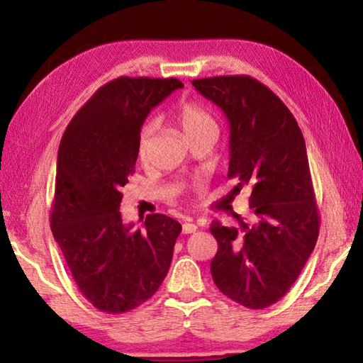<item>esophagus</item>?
Wrapping results in <instances>:
<instances>
[{"label":"esophagus","instance_id":"obj_1","mask_svg":"<svg viewBox=\"0 0 363 363\" xmlns=\"http://www.w3.org/2000/svg\"><path fill=\"white\" fill-rule=\"evenodd\" d=\"M196 230V225L192 223H186L182 225V233H194Z\"/></svg>","mask_w":363,"mask_h":363}]
</instances>
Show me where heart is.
<instances>
[{
    "instance_id": "b5f03b06",
    "label": "heart",
    "mask_w": 363,
    "mask_h": 363,
    "mask_svg": "<svg viewBox=\"0 0 363 363\" xmlns=\"http://www.w3.org/2000/svg\"><path fill=\"white\" fill-rule=\"evenodd\" d=\"M173 116H174L176 125L181 128V131L184 133V136L189 139V143L190 140H194L195 138L203 136L206 133L218 131V125L213 116L208 113L203 107L195 102H189V101L179 102L177 104V107L174 108ZM153 138H155V128H153L152 123H145V125L140 128L138 145H136L138 158L143 163H145L147 160L150 158Z\"/></svg>"
}]
</instances>
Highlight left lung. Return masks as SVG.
Segmentation results:
<instances>
[{"instance_id":"left-lung-1","label":"left lung","mask_w":363,"mask_h":363,"mask_svg":"<svg viewBox=\"0 0 363 363\" xmlns=\"http://www.w3.org/2000/svg\"><path fill=\"white\" fill-rule=\"evenodd\" d=\"M201 96L223 110L230 126L227 177L251 189V224L213 220L218 242L211 261L216 286L248 309L285 296L314 250L320 229L306 143L280 97L248 75L194 79Z\"/></svg>"}]
</instances>
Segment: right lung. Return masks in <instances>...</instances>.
Masks as SVG:
<instances>
[{"mask_svg":"<svg viewBox=\"0 0 363 363\" xmlns=\"http://www.w3.org/2000/svg\"><path fill=\"white\" fill-rule=\"evenodd\" d=\"M182 86L177 78L112 79L78 110L60 140L52 235L78 290L101 312L136 309L169 270L181 224L149 214L144 229H133L118 208L136 171L145 116Z\"/></svg>","mask_w":363,"mask_h":363,"instance_id":"obj_1","label":"right lung"}]
</instances>
